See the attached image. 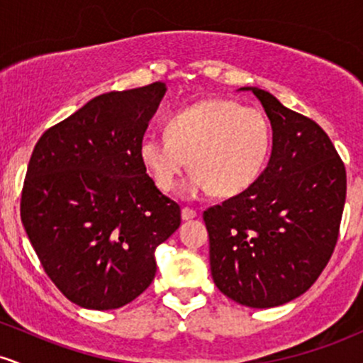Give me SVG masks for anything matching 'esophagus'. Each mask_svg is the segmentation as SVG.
<instances>
[{"instance_id": "34e87169", "label": "esophagus", "mask_w": 363, "mask_h": 363, "mask_svg": "<svg viewBox=\"0 0 363 363\" xmlns=\"http://www.w3.org/2000/svg\"><path fill=\"white\" fill-rule=\"evenodd\" d=\"M181 216H182V220H193V218H196V211L191 210V208H182Z\"/></svg>"}]
</instances>
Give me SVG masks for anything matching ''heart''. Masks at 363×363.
Returning a JSON list of instances; mask_svg holds the SVG:
<instances>
[{
  "label": "heart",
  "instance_id": "b5f03b06",
  "mask_svg": "<svg viewBox=\"0 0 363 363\" xmlns=\"http://www.w3.org/2000/svg\"><path fill=\"white\" fill-rule=\"evenodd\" d=\"M272 150V128L259 109L228 99H206L165 121V135H145L138 155L155 186L176 187L187 164L194 170L181 186L182 198L244 193L261 176Z\"/></svg>",
  "mask_w": 363,
  "mask_h": 363
}]
</instances>
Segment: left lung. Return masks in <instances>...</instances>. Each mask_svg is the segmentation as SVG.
I'll list each match as a JSON object with an SVG mask.
<instances>
[{
    "mask_svg": "<svg viewBox=\"0 0 363 363\" xmlns=\"http://www.w3.org/2000/svg\"><path fill=\"white\" fill-rule=\"evenodd\" d=\"M252 91L268 116V165L244 193L203 213L210 268L223 295L252 309L301 297L318 280L338 240L347 172L319 124Z\"/></svg>",
    "mask_w": 363,
    "mask_h": 363,
    "instance_id": "obj_1",
    "label": "left lung"
}]
</instances>
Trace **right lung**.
<instances>
[{
	"label": "right lung",
	"instance_id": "obj_1",
	"mask_svg": "<svg viewBox=\"0 0 363 363\" xmlns=\"http://www.w3.org/2000/svg\"><path fill=\"white\" fill-rule=\"evenodd\" d=\"M167 86L109 91L37 141L20 215L54 285L77 306L119 309L148 289L155 251L181 225L138 155Z\"/></svg>",
	"mask_w": 363,
	"mask_h": 363
}]
</instances>
